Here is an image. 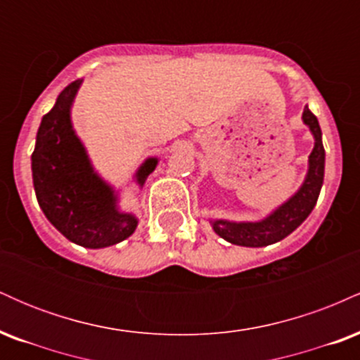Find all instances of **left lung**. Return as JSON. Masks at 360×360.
Instances as JSON below:
<instances>
[{"instance_id":"left-lung-1","label":"left lung","mask_w":360,"mask_h":360,"mask_svg":"<svg viewBox=\"0 0 360 360\" xmlns=\"http://www.w3.org/2000/svg\"><path fill=\"white\" fill-rule=\"evenodd\" d=\"M303 123L311 131L315 146L308 157V171L303 183L292 196L276 206L269 214L257 221H232L225 218H212V229L223 240L240 247H266L286 238L289 233L309 217L315 208L325 176V148L321 142V130L315 115L308 108L303 110Z\"/></svg>"}]
</instances>
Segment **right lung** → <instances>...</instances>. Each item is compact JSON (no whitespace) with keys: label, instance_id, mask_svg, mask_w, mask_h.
Instances as JSON below:
<instances>
[{"label":"right lung","instance_id":"1","mask_svg":"<svg viewBox=\"0 0 360 360\" xmlns=\"http://www.w3.org/2000/svg\"><path fill=\"white\" fill-rule=\"evenodd\" d=\"M82 79L71 82L42 118L32 154V177L40 208L68 240L105 249L130 237L137 214L120 206V189L98 174L74 130L71 111ZM159 164L147 157L134 174L140 189Z\"/></svg>","mask_w":360,"mask_h":360}]
</instances>
